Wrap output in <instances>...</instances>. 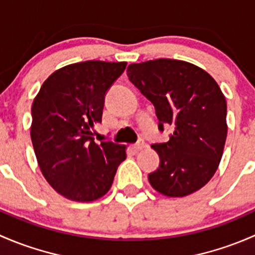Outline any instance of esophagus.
Instances as JSON below:
<instances>
[{
    "label": "esophagus",
    "instance_id": "34e87169",
    "mask_svg": "<svg viewBox=\"0 0 255 255\" xmlns=\"http://www.w3.org/2000/svg\"><path fill=\"white\" fill-rule=\"evenodd\" d=\"M143 147H145V141H143V138H138V141L132 146V148L135 149V151H140Z\"/></svg>",
    "mask_w": 255,
    "mask_h": 255
}]
</instances>
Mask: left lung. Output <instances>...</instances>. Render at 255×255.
<instances>
[{"instance_id":"1","label":"left lung","mask_w":255,"mask_h":255,"mask_svg":"<svg viewBox=\"0 0 255 255\" xmlns=\"http://www.w3.org/2000/svg\"><path fill=\"white\" fill-rule=\"evenodd\" d=\"M130 82L153 104L158 130H173L153 143L159 166L152 188L172 198L189 195L209 182L221 161L227 136V104L216 81L189 62L157 59L128 65Z\"/></svg>"}]
</instances>
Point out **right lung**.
<instances>
[{
    "instance_id": "right-lung-1",
    "label": "right lung",
    "mask_w": 255,
    "mask_h": 255,
    "mask_svg": "<svg viewBox=\"0 0 255 255\" xmlns=\"http://www.w3.org/2000/svg\"><path fill=\"white\" fill-rule=\"evenodd\" d=\"M127 62L85 61L55 71L31 107L30 136L48 183L73 201H93L108 193L125 146L97 145L92 131L102 123L104 99Z\"/></svg>"
}]
</instances>
